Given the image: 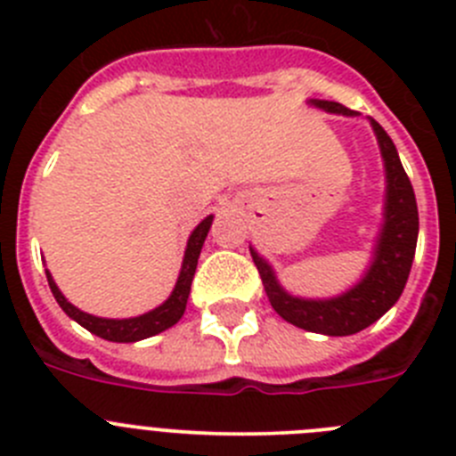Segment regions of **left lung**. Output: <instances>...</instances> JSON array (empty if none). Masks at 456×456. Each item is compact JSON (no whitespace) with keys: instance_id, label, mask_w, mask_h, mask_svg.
<instances>
[{"instance_id":"8db88e82","label":"left lung","mask_w":456,"mask_h":456,"mask_svg":"<svg viewBox=\"0 0 456 456\" xmlns=\"http://www.w3.org/2000/svg\"><path fill=\"white\" fill-rule=\"evenodd\" d=\"M308 104L324 109L329 114L361 116L358 111L342 107L331 100H308ZM379 141V151L386 168V199H384V224L377 235L372 248V260L365 269L363 278L347 292L329 297V299H304L289 294L278 283L276 272L256 248L251 247L253 263H256L269 304L278 315L289 324L299 326L304 331L322 333V336H352L363 331L379 317L388 313L400 294L404 292L413 256L418 244V205L416 193L411 187L404 167L400 162L393 139L374 118H368Z\"/></svg>"}]
</instances>
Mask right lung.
Returning <instances> with one entry per match:
<instances>
[{
	"label": "right lung",
	"mask_w": 456,
	"mask_h": 456,
	"mask_svg": "<svg viewBox=\"0 0 456 456\" xmlns=\"http://www.w3.org/2000/svg\"><path fill=\"white\" fill-rule=\"evenodd\" d=\"M212 219H215L212 215L205 216V219L200 221L196 228H193L191 235H189L180 276H178V281H175V288H173L171 297H168L162 305H157V308L148 310V313H143V315H139V317H127V320H107V317L88 315V313L79 310L77 305H72L70 301L63 297L61 289L56 288L52 273L45 269L47 283H50V289H52V294H54L56 304L61 305L63 313H66L70 320H75L77 324H82L86 331L93 333V336H98V338H102V340H109V342L146 340V338L167 331V329H171L173 324H178L180 317L184 315L189 292H191L193 273H196V265H199L200 248H203V244H205V237H208Z\"/></svg>",
	"instance_id": "obj_1"
}]
</instances>
